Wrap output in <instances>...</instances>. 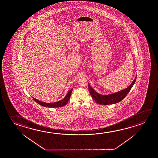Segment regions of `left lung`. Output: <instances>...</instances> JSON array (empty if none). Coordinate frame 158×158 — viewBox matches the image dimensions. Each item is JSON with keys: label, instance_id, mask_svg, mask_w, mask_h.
Instances as JSON below:
<instances>
[{"label": "left lung", "instance_id": "left-lung-1", "mask_svg": "<svg viewBox=\"0 0 158 158\" xmlns=\"http://www.w3.org/2000/svg\"><path fill=\"white\" fill-rule=\"evenodd\" d=\"M137 77L135 78V80L132 82V84L124 90L120 91L116 93L108 95H102L99 94L97 93L93 88L91 87L89 84L88 88L89 90V93L94 100L96 102L101 105H110V104H116L122 101L125 97L127 95L129 91L132 89V86L135 84Z\"/></svg>", "mask_w": 158, "mask_h": 158}]
</instances>
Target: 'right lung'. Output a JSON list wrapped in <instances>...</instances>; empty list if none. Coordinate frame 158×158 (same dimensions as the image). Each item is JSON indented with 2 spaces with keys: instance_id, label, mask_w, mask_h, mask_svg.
Wrapping results in <instances>:
<instances>
[{
  "instance_id": "add662e5",
  "label": "right lung",
  "mask_w": 158,
  "mask_h": 158,
  "mask_svg": "<svg viewBox=\"0 0 158 158\" xmlns=\"http://www.w3.org/2000/svg\"><path fill=\"white\" fill-rule=\"evenodd\" d=\"M73 89L69 91V92L68 93L67 95L65 96L64 98L63 99L60 101H58V102H54V103H46V102H44L41 101H39L38 100H37L36 98H34L32 97V98L34 100V101H36L37 103L40 104V105L42 106H44L45 107H62V106H64L66 104H68V101L69 100L70 98V95L72 92Z\"/></svg>"
}]
</instances>
